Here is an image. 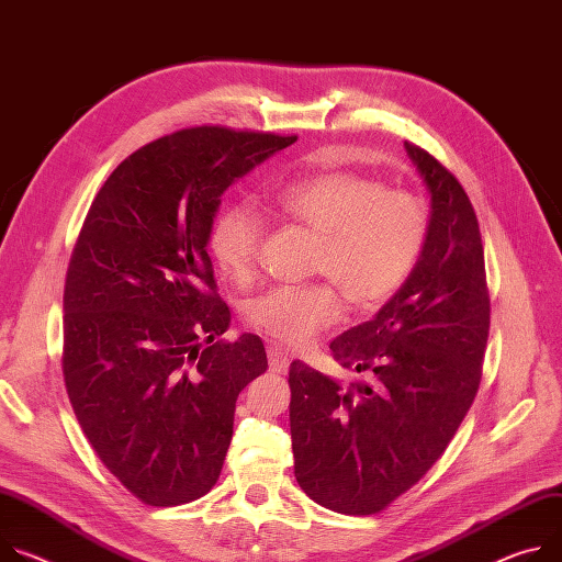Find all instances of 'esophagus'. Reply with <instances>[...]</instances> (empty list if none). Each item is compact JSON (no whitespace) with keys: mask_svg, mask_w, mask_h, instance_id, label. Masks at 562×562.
<instances>
[{"mask_svg":"<svg viewBox=\"0 0 562 562\" xmlns=\"http://www.w3.org/2000/svg\"><path fill=\"white\" fill-rule=\"evenodd\" d=\"M269 366H271V370L273 372H286V368H289V363H291V356L282 349V347H278V345H271L269 347Z\"/></svg>","mask_w":562,"mask_h":562,"instance_id":"34e87169","label":"esophagus"}]
</instances>
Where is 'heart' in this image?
Wrapping results in <instances>:
<instances>
[{
    "label": "heart",
    "mask_w": 562,
    "mask_h": 562,
    "mask_svg": "<svg viewBox=\"0 0 562 562\" xmlns=\"http://www.w3.org/2000/svg\"><path fill=\"white\" fill-rule=\"evenodd\" d=\"M269 203L282 220L318 237L312 273L331 281L359 312L379 310L405 284L428 237V209L417 194L383 190L381 181L349 170L286 181ZM262 235L258 209L248 201L228 203L209 235L215 265L231 280L250 282ZM330 285L267 289L246 302L244 318L282 345H304L340 318V295Z\"/></svg>",
    "instance_id": "1"
}]
</instances>
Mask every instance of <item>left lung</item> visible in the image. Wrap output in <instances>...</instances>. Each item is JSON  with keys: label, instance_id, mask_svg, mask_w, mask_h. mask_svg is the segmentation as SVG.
I'll return each mask as SVG.
<instances>
[{"label": "left lung", "instance_id": "8db88e82", "mask_svg": "<svg viewBox=\"0 0 562 562\" xmlns=\"http://www.w3.org/2000/svg\"><path fill=\"white\" fill-rule=\"evenodd\" d=\"M430 194L426 246L379 314L331 340L366 374L342 385L302 361L289 370L295 480L314 502L372 516L441 457L477 394L491 302L471 199L426 149L403 143Z\"/></svg>", "mask_w": 562, "mask_h": 562}]
</instances>
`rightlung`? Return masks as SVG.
<instances>
[{"label":"right lung","instance_id":"obj_1","mask_svg":"<svg viewBox=\"0 0 562 562\" xmlns=\"http://www.w3.org/2000/svg\"><path fill=\"white\" fill-rule=\"evenodd\" d=\"M295 136L203 125L130 155L95 194L65 282L63 372L82 432L149 506L206 495L239 392L267 372L231 325L206 250L222 194Z\"/></svg>","mask_w":562,"mask_h":562}]
</instances>
